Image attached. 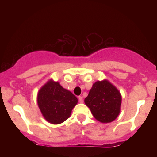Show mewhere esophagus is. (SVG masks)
<instances>
[{
  "instance_id": "esophagus-1",
  "label": "esophagus",
  "mask_w": 157,
  "mask_h": 157,
  "mask_svg": "<svg viewBox=\"0 0 157 157\" xmlns=\"http://www.w3.org/2000/svg\"><path fill=\"white\" fill-rule=\"evenodd\" d=\"M78 100H79V102H80V103L83 102V99H82V96H79L78 97Z\"/></svg>"
}]
</instances>
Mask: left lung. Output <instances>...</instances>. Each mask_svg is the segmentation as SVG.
<instances>
[{
    "label": "left lung",
    "mask_w": 157,
    "mask_h": 157,
    "mask_svg": "<svg viewBox=\"0 0 157 157\" xmlns=\"http://www.w3.org/2000/svg\"><path fill=\"white\" fill-rule=\"evenodd\" d=\"M84 102L96 120L108 123L118 117L122 97L113 85L107 80H104L97 81L93 84Z\"/></svg>",
    "instance_id": "8db88e82"
}]
</instances>
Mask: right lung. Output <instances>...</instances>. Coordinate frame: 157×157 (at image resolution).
I'll use <instances>...</instances> for the list:
<instances>
[{"mask_svg":"<svg viewBox=\"0 0 157 157\" xmlns=\"http://www.w3.org/2000/svg\"><path fill=\"white\" fill-rule=\"evenodd\" d=\"M77 98L58 82L48 80L39 90L37 104L44 117L52 124L66 121L77 105Z\"/></svg>","mask_w":157,"mask_h":157,"instance_id":"right-lung-1","label":"right lung"}]
</instances>
